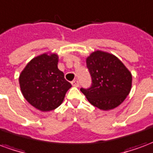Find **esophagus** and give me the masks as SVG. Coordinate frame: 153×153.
I'll return each instance as SVG.
<instances>
[{"label": "esophagus", "instance_id": "1", "mask_svg": "<svg viewBox=\"0 0 153 153\" xmlns=\"http://www.w3.org/2000/svg\"><path fill=\"white\" fill-rule=\"evenodd\" d=\"M71 83H72V85H73L74 87H79V80H73L72 82H71Z\"/></svg>", "mask_w": 153, "mask_h": 153}]
</instances>
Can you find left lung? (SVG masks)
I'll use <instances>...</instances> for the list:
<instances>
[{
	"label": "left lung",
	"instance_id": "obj_1",
	"mask_svg": "<svg viewBox=\"0 0 153 153\" xmlns=\"http://www.w3.org/2000/svg\"><path fill=\"white\" fill-rule=\"evenodd\" d=\"M87 68L92 78L88 88H81L93 106L104 111L120 105L130 92L132 75L114 55L97 51L86 60Z\"/></svg>",
	"mask_w": 153,
	"mask_h": 153
}]
</instances>
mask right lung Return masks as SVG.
I'll return each mask as SVG.
<instances>
[{
	"mask_svg": "<svg viewBox=\"0 0 153 153\" xmlns=\"http://www.w3.org/2000/svg\"><path fill=\"white\" fill-rule=\"evenodd\" d=\"M57 64L56 54H42L33 58L19 75V85L25 98L42 111L57 108L71 88Z\"/></svg>",
	"mask_w": 153,
	"mask_h": 153,
	"instance_id": "obj_1",
	"label": "right lung"
}]
</instances>
